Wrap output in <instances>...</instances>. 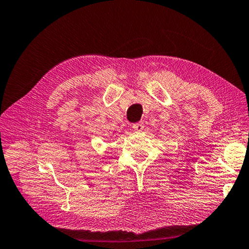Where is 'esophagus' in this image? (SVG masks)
Segmentation results:
<instances>
[{
  "label": "esophagus",
  "mask_w": 249,
  "mask_h": 249,
  "mask_svg": "<svg viewBox=\"0 0 249 249\" xmlns=\"http://www.w3.org/2000/svg\"><path fill=\"white\" fill-rule=\"evenodd\" d=\"M133 129L135 130V132H142V129H144V123H142V122H138V123H135V124H133Z\"/></svg>",
  "instance_id": "1"
}]
</instances>
